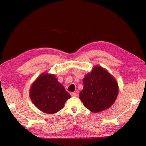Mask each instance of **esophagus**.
Wrapping results in <instances>:
<instances>
[{
    "label": "esophagus",
    "instance_id": "1",
    "mask_svg": "<svg viewBox=\"0 0 146 146\" xmlns=\"http://www.w3.org/2000/svg\"><path fill=\"white\" fill-rule=\"evenodd\" d=\"M70 94H71V96L72 97H76V96H77V94L75 93L74 92H71Z\"/></svg>",
    "mask_w": 146,
    "mask_h": 146
}]
</instances>
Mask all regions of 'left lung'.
<instances>
[{"mask_svg": "<svg viewBox=\"0 0 146 146\" xmlns=\"http://www.w3.org/2000/svg\"><path fill=\"white\" fill-rule=\"evenodd\" d=\"M84 87L79 96L83 105L94 113L111 107L118 94L119 87L106 69L96 65L82 80Z\"/></svg>", "mask_w": 146, "mask_h": 146, "instance_id": "left-lung-1", "label": "left lung"}]
</instances>
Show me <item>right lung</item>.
Listing matches in <instances>:
<instances>
[{
    "instance_id": "add662e5",
    "label": "right lung",
    "mask_w": 146,
    "mask_h": 146,
    "mask_svg": "<svg viewBox=\"0 0 146 146\" xmlns=\"http://www.w3.org/2000/svg\"><path fill=\"white\" fill-rule=\"evenodd\" d=\"M30 98L34 105L47 114L57 113L71 98L54 74L43 72L33 83Z\"/></svg>"
}]
</instances>
